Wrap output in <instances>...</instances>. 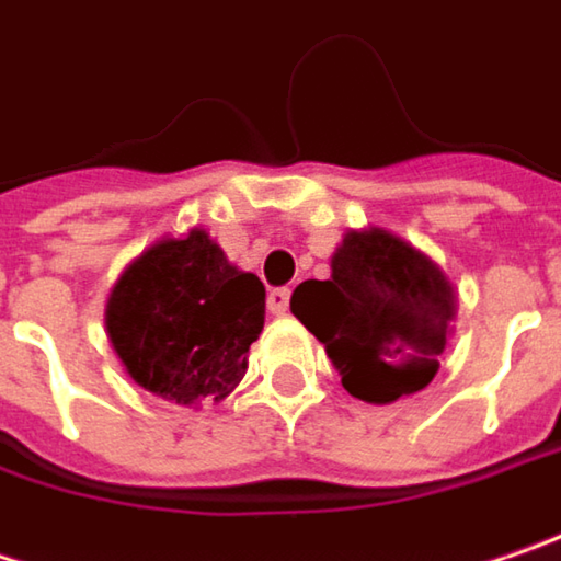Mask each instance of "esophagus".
<instances>
[{
  "mask_svg": "<svg viewBox=\"0 0 561 561\" xmlns=\"http://www.w3.org/2000/svg\"><path fill=\"white\" fill-rule=\"evenodd\" d=\"M288 298H291V291L288 288H270V298H266V305H270V313H282L288 311Z\"/></svg>",
  "mask_w": 561,
  "mask_h": 561,
  "instance_id": "34e87169",
  "label": "esophagus"
}]
</instances>
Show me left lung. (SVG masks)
Here are the masks:
<instances>
[{
  "mask_svg": "<svg viewBox=\"0 0 561 561\" xmlns=\"http://www.w3.org/2000/svg\"><path fill=\"white\" fill-rule=\"evenodd\" d=\"M330 266V279L295 288L291 313L323 343L343 387L365 403L428 387L454 320V288L438 263L368 228L348 231Z\"/></svg>",
  "mask_w": 561,
  "mask_h": 561,
  "instance_id": "left-lung-1",
  "label": "left lung"
}]
</instances>
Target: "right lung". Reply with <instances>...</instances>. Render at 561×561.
Segmentation results:
<instances>
[{
    "instance_id": "1",
    "label": "right lung",
    "mask_w": 561,
    "mask_h": 561,
    "mask_svg": "<svg viewBox=\"0 0 561 561\" xmlns=\"http://www.w3.org/2000/svg\"><path fill=\"white\" fill-rule=\"evenodd\" d=\"M266 288L203 228L133 260L107 298V336L126 375L161 400H225L248 371Z\"/></svg>"
}]
</instances>
